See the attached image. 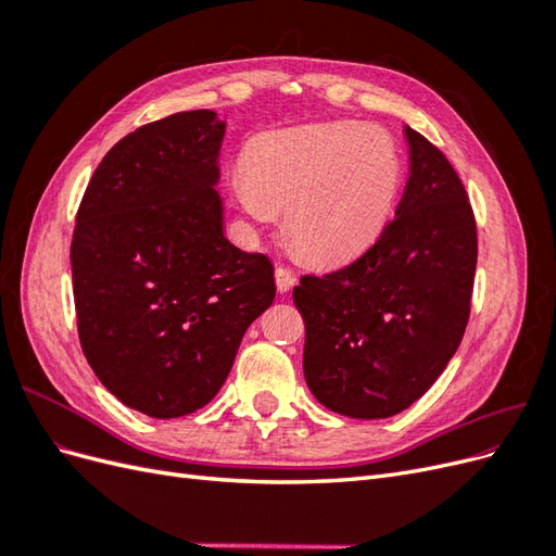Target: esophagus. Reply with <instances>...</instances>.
<instances>
[{
  "label": "esophagus",
  "instance_id": "obj_1",
  "mask_svg": "<svg viewBox=\"0 0 556 556\" xmlns=\"http://www.w3.org/2000/svg\"><path fill=\"white\" fill-rule=\"evenodd\" d=\"M276 285H278V290L280 292H290L292 288H294V274L290 271L288 266H276Z\"/></svg>",
  "mask_w": 556,
  "mask_h": 556
}]
</instances>
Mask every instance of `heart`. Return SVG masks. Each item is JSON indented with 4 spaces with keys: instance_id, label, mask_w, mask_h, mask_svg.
Wrapping results in <instances>:
<instances>
[{
    "instance_id": "b5f03b06",
    "label": "heart",
    "mask_w": 556,
    "mask_h": 556,
    "mask_svg": "<svg viewBox=\"0 0 556 556\" xmlns=\"http://www.w3.org/2000/svg\"><path fill=\"white\" fill-rule=\"evenodd\" d=\"M401 164L390 134L374 125H306L264 134L231 176L252 223L285 208L292 243L317 262L359 255L394 206Z\"/></svg>"
}]
</instances>
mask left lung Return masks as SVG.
Returning <instances> with one entry per match:
<instances>
[{
    "instance_id": "left-lung-1",
    "label": "left lung",
    "mask_w": 556,
    "mask_h": 556,
    "mask_svg": "<svg viewBox=\"0 0 556 556\" xmlns=\"http://www.w3.org/2000/svg\"><path fill=\"white\" fill-rule=\"evenodd\" d=\"M410 176L376 243L292 292L304 376L325 408L382 419L406 410L457 352L473 296L478 229L447 157L406 127Z\"/></svg>"
}]
</instances>
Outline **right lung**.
Returning a JSON list of instances; mask_svg holds the SVG:
<instances>
[{
  "label": "right lung",
  "mask_w": 556,
  "mask_h": 556,
  "mask_svg": "<svg viewBox=\"0 0 556 556\" xmlns=\"http://www.w3.org/2000/svg\"><path fill=\"white\" fill-rule=\"evenodd\" d=\"M225 123L182 111L117 141L80 199L72 241L83 355L125 406L190 415L227 380L274 304V264L223 233Z\"/></svg>",
  "instance_id": "obj_1"
}]
</instances>
